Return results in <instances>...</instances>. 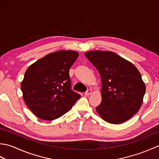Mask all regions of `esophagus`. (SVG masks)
<instances>
[{
  "label": "esophagus",
  "instance_id": "obj_1",
  "mask_svg": "<svg viewBox=\"0 0 159 159\" xmlns=\"http://www.w3.org/2000/svg\"><path fill=\"white\" fill-rule=\"evenodd\" d=\"M92 93V89H87V92L85 93V96H89L91 93Z\"/></svg>",
  "mask_w": 159,
  "mask_h": 159
}]
</instances>
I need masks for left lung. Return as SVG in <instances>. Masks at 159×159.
Returning a JSON list of instances; mask_svg holds the SVG:
<instances>
[{"label": "left lung", "instance_id": "8db88e82", "mask_svg": "<svg viewBox=\"0 0 159 159\" xmlns=\"http://www.w3.org/2000/svg\"><path fill=\"white\" fill-rule=\"evenodd\" d=\"M85 55L98 71L102 101L97 113L107 122L123 123L136 114L143 103L146 85L131 62L111 51L93 50Z\"/></svg>", "mask_w": 159, "mask_h": 159}]
</instances>
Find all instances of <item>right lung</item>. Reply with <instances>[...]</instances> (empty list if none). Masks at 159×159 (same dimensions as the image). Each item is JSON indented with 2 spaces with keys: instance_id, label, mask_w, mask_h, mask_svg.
Returning <instances> with one entry per match:
<instances>
[{
  "instance_id": "right-lung-1",
  "label": "right lung",
  "mask_w": 159,
  "mask_h": 159,
  "mask_svg": "<svg viewBox=\"0 0 159 159\" xmlns=\"http://www.w3.org/2000/svg\"><path fill=\"white\" fill-rule=\"evenodd\" d=\"M79 52L59 50L30 66L21 83L26 106L39 119L51 121L62 116L80 98L71 89L69 71Z\"/></svg>"
}]
</instances>
